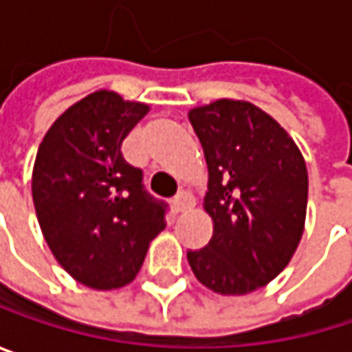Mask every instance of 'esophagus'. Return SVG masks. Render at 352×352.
Returning <instances> with one entry per match:
<instances>
[{"instance_id":"1","label":"esophagus","mask_w":352,"mask_h":352,"mask_svg":"<svg viewBox=\"0 0 352 352\" xmlns=\"http://www.w3.org/2000/svg\"><path fill=\"white\" fill-rule=\"evenodd\" d=\"M193 204H195V199H193V195H191L189 191H181L175 199H173V208H175V212H185V210L193 208Z\"/></svg>"}]
</instances>
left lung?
<instances>
[{
	"label": "left lung",
	"mask_w": 352,
	"mask_h": 352,
	"mask_svg": "<svg viewBox=\"0 0 352 352\" xmlns=\"http://www.w3.org/2000/svg\"><path fill=\"white\" fill-rule=\"evenodd\" d=\"M187 118L208 163L204 210L214 224L187 261L214 294L246 296L273 281L302 241L306 161L281 124L245 100H216Z\"/></svg>",
	"instance_id": "obj_1"
}]
</instances>
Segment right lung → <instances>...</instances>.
<instances>
[{"label":"right lung","instance_id":"add662e5","mask_svg":"<svg viewBox=\"0 0 352 352\" xmlns=\"http://www.w3.org/2000/svg\"><path fill=\"white\" fill-rule=\"evenodd\" d=\"M148 109L109 89L94 91L52 122L36 153L32 199L44 241L91 289L134 281L165 228V204L146 195L142 171L120 151Z\"/></svg>","mask_w":352,"mask_h":352}]
</instances>
